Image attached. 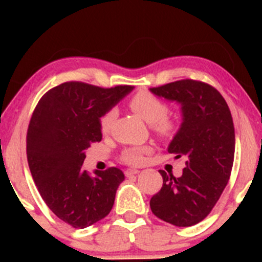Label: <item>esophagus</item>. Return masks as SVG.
Masks as SVG:
<instances>
[{"instance_id": "34e87169", "label": "esophagus", "mask_w": 262, "mask_h": 262, "mask_svg": "<svg viewBox=\"0 0 262 262\" xmlns=\"http://www.w3.org/2000/svg\"><path fill=\"white\" fill-rule=\"evenodd\" d=\"M139 171L137 170V168H128V170H125V176L126 178H130V176H134V175H137V173H138Z\"/></svg>"}]
</instances>
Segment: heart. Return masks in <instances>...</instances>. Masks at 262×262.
<instances>
[{"mask_svg":"<svg viewBox=\"0 0 262 262\" xmlns=\"http://www.w3.org/2000/svg\"><path fill=\"white\" fill-rule=\"evenodd\" d=\"M129 106L137 115L149 123L155 133H157L160 137H168L172 134L175 125L167 118L168 112H170L168 106L155 95L149 92H138L129 100ZM115 115V110L110 109L100 118V129L102 133H107L110 130ZM144 150H146L144 148L138 147L126 148L121 153V160L130 165H137L142 162V156Z\"/></svg>","mask_w":262,"mask_h":262,"instance_id":"heart-1","label":"heart"}]
</instances>
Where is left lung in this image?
I'll list each match as a JSON object with an SVG mask.
<instances>
[{"mask_svg":"<svg viewBox=\"0 0 262 262\" xmlns=\"http://www.w3.org/2000/svg\"><path fill=\"white\" fill-rule=\"evenodd\" d=\"M149 91L181 105L182 123L167 150L186 158L180 178L160 170L163 184L150 199V210L176 227L194 226L212 212L231 176L236 144L231 112L204 82L175 81Z\"/></svg>","mask_w":262,"mask_h":262,"instance_id":"obj_1","label":"left lung"}]
</instances>
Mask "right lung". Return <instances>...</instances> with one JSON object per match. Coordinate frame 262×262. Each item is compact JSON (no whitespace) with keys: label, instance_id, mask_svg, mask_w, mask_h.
<instances>
[{"label":"right lung","instance_id":"add662e5","mask_svg":"<svg viewBox=\"0 0 262 262\" xmlns=\"http://www.w3.org/2000/svg\"><path fill=\"white\" fill-rule=\"evenodd\" d=\"M133 89L64 82L44 94L31 115L26 136L30 172L49 209L75 228L101 221L114 205L123 171L110 167L91 176L82 163L90 144L102 138L100 118Z\"/></svg>","mask_w":262,"mask_h":262}]
</instances>
